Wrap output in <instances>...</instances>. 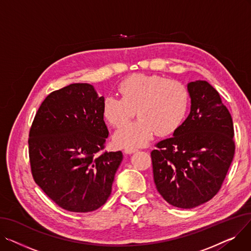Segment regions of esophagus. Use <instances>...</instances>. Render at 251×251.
Returning <instances> with one entry per match:
<instances>
[{
    "label": "esophagus",
    "mask_w": 251,
    "mask_h": 251,
    "mask_svg": "<svg viewBox=\"0 0 251 251\" xmlns=\"http://www.w3.org/2000/svg\"><path fill=\"white\" fill-rule=\"evenodd\" d=\"M138 151V149H135V148H126L125 149V153H128V154H131V153H134Z\"/></svg>",
    "instance_id": "34e87169"
}]
</instances>
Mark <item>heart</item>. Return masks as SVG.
<instances>
[{
	"label": "heart",
	"mask_w": 251,
	"mask_h": 251,
	"mask_svg": "<svg viewBox=\"0 0 251 251\" xmlns=\"http://www.w3.org/2000/svg\"><path fill=\"white\" fill-rule=\"evenodd\" d=\"M121 98L103 99V117L115 128H121L138 110L137 122L120 129L115 135L117 144L134 148L146 144L156 132H175L187 116L190 94L187 86L176 79L156 74H134L118 86Z\"/></svg>",
	"instance_id": "1"
}]
</instances>
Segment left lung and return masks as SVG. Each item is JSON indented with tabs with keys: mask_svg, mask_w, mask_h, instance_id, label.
<instances>
[{
	"mask_svg": "<svg viewBox=\"0 0 251 251\" xmlns=\"http://www.w3.org/2000/svg\"><path fill=\"white\" fill-rule=\"evenodd\" d=\"M191 110L174 136L151 152L155 187L170 204L201 205L219 192L235 153L232 117L204 80L188 83Z\"/></svg>",
	"mask_w": 251,
	"mask_h": 251,
	"instance_id": "8db88e82",
	"label": "left lung"
}]
</instances>
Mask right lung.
I'll return each instance as SVG.
<instances>
[{"instance_id":"obj_1","label":"right lung","mask_w":251,"mask_h":251,"mask_svg":"<svg viewBox=\"0 0 251 251\" xmlns=\"http://www.w3.org/2000/svg\"><path fill=\"white\" fill-rule=\"evenodd\" d=\"M102 102L91 84L65 86L45 99L29 130L33 180L69 212H94L103 205L123 160L121 151H103L109 131Z\"/></svg>"}]
</instances>
